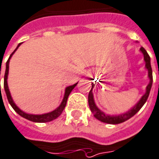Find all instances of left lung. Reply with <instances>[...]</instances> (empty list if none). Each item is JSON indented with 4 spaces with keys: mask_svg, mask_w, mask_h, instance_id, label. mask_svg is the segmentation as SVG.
<instances>
[{
    "mask_svg": "<svg viewBox=\"0 0 159 159\" xmlns=\"http://www.w3.org/2000/svg\"><path fill=\"white\" fill-rule=\"evenodd\" d=\"M140 51L143 52L144 54V59L145 61V67L148 70V76L150 78V83L146 87V93L143 95V97L141 98L139 101L138 102L135 107L132 108L130 111H128L125 113L123 114L118 115V116H111V115H107L105 114L103 111H101L98 107H96L95 103H94L93 99V84H92V89L89 92V95H88V104H89V107H90L91 111L93 113L94 117L98 120L102 121L104 123L107 124H112V125H116V124L122 123L125 122V120L131 119L132 116L136 114L138 111H139L141 109V107H143L144 105V103L146 102L147 98L149 97V94H150V91L152 86V66H151V59L149 54L146 52V50L144 49L143 47L140 48Z\"/></svg>",
    "mask_w": 159,
    "mask_h": 159,
    "instance_id": "left-lung-1",
    "label": "left lung"
}]
</instances>
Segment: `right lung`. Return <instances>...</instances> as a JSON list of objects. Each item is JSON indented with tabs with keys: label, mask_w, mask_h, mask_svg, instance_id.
Wrapping results in <instances>:
<instances>
[{
	"label": "right lung",
	"mask_w": 159,
	"mask_h": 159,
	"mask_svg": "<svg viewBox=\"0 0 159 159\" xmlns=\"http://www.w3.org/2000/svg\"><path fill=\"white\" fill-rule=\"evenodd\" d=\"M20 43L18 45V47L16 48L14 52L11 53V55L8 58V60L7 61L6 63V71H5V75H4V89H5V92H6L7 94V100H8V102L11 105V107H13V109L15 110L17 113L19 115H20L21 117L23 118H25V119H28V120H30V121H33V122H37V123H45V122H49V121H52L53 119H57L60 115L62 113V111L64 110V108H65L66 105V101H67V98H68L69 94L70 93L72 92L73 88L76 86L77 85V83L76 84H74L73 86H67L66 88V92H65V96H64V98H63V100H62V102H61V106L58 107L57 109H55L54 111H51V112H48V113H45V114H41V115H34V114H27V113H25L24 111H22L21 110H20L18 107H16V105H15L14 101H13V99H12V97H11L10 93H9V90H8V86H7V74H8V67H9V60H10L11 56L14 54V52L17 50V48H19Z\"/></svg>",
	"instance_id": "1"
}]
</instances>
